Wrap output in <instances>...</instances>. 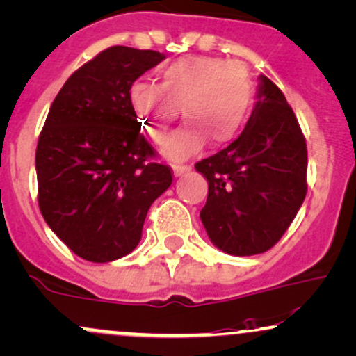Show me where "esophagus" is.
Returning a JSON list of instances; mask_svg holds the SVG:
<instances>
[{"label":"esophagus","mask_w":356,"mask_h":356,"mask_svg":"<svg viewBox=\"0 0 356 356\" xmlns=\"http://www.w3.org/2000/svg\"><path fill=\"white\" fill-rule=\"evenodd\" d=\"M172 170H174L175 177H181V175H184L186 172L191 170V167L189 165H177V163H175V165L172 167Z\"/></svg>","instance_id":"1"}]
</instances>
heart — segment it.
<instances>
[{"instance_id":"heart-1","label":"heart","mask_w":356,"mask_h":356,"mask_svg":"<svg viewBox=\"0 0 356 356\" xmlns=\"http://www.w3.org/2000/svg\"><path fill=\"white\" fill-rule=\"evenodd\" d=\"M253 83L248 70L235 62L191 57L160 72V88L135 83L130 104L142 128L154 142H162L181 108L186 123L163 147L172 159L186 157L204 147L233 143L247 127L253 106Z\"/></svg>"}]
</instances>
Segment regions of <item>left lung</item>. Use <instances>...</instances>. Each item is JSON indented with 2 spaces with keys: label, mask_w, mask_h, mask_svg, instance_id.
Returning a JSON list of instances; mask_svg holds the SVG:
<instances>
[{
  "label": "left lung",
  "mask_w": 356,
  "mask_h": 356,
  "mask_svg": "<svg viewBox=\"0 0 356 356\" xmlns=\"http://www.w3.org/2000/svg\"><path fill=\"white\" fill-rule=\"evenodd\" d=\"M247 127L233 143L196 163L208 181L201 221L228 255L267 252L291 226L306 197L307 150L294 111L260 76Z\"/></svg>",
  "instance_id": "1"
}]
</instances>
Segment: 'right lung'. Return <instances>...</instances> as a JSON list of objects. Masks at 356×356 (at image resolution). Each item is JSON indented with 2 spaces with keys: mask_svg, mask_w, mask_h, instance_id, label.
<instances>
[{
  "mask_svg": "<svg viewBox=\"0 0 356 356\" xmlns=\"http://www.w3.org/2000/svg\"><path fill=\"white\" fill-rule=\"evenodd\" d=\"M165 56L109 47L65 81L38 138V206L81 259L106 264L134 252L152 202L172 184L140 134L130 88Z\"/></svg>",
  "mask_w": 356,
  "mask_h": 356,
  "instance_id": "add662e5",
  "label": "right lung"
}]
</instances>
